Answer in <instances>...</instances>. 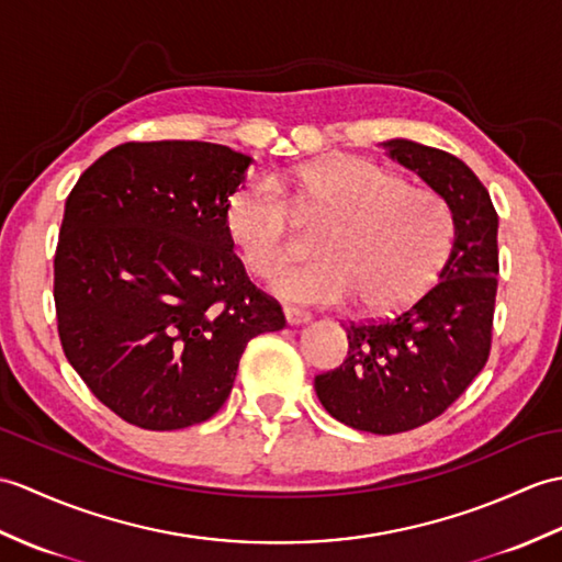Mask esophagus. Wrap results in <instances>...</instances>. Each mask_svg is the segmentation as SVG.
<instances>
[{
    "label": "esophagus",
    "mask_w": 562,
    "mask_h": 562,
    "mask_svg": "<svg viewBox=\"0 0 562 562\" xmlns=\"http://www.w3.org/2000/svg\"><path fill=\"white\" fill-rule=\"evenodd\" d=\"M284 321L286 325H306L311 321V313L294 306H284Z\"/></svg>",
    "instance_id": "esophagus-1"
}]
</instances>
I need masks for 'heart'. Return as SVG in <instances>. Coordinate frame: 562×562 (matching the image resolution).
Here are the masks:
<instances>
[{
  "label": "heart",
  "instance_id": "obj_1",
  "mask_svg": "<svg viewBox=\"0 0 562 562\" xmlns=\"http://www.w3.org/2000/svg\"><path fill=\"white\" fill-rule=\"evenodd\" d=\"M292 193L304 215L333 222L316 246L323 258L270 280L286 302L337 306L357 296L363 311L393 313L419 302L446 266L454 222L436 191L369 160L333 158L299 169ZM225 220L254 276L268 278L292 256V207L276 179L234 191Z\"/></svg>",
  "mask_w": 562,
  "mask_h": 562
}]
</instances>
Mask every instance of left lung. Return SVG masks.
I'll return each mask as SVG.
<instances>
[{
  "label": "left lung",
  "instance_id": "obj_1",
  "mask_svg": "<svg viewBox=\"0 0 562 562\" xmlns=\"http://www.w3.org/2000/svg\"><path fill=\"white\" fill-rule=\"evenodd\" d=\"M381 146L448 203L452 249L440 282L414 306L381 323L347 325V359L316 375L313 387L337 422L390 436L436 419L486 367L498 290V213L486 187L454 155L407 138Z\"/></svg>",
  "mask_w": 562,
  "mask_h": 562
}]
</instances>
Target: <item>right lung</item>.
Masks as SVG:
<instances>
[{"label": "right lung", "instance_id": "add662e5", "mask_svg": "<svg viewBox=\"0 0 562 562\" xmlns=\"http://www.w3.org/2000/svg\"><path fill=\"white\" fill-rule=\"evenodd\" d=\"M251 162L203 140L122 143L69 193L55 256L59 340L90 393L128 424L207 422L251 337L284 328L225 220Z\"/></svg>", "mask_w": 562, "mask_h": 562}]
</instances>
